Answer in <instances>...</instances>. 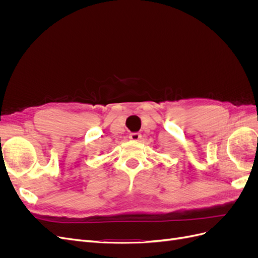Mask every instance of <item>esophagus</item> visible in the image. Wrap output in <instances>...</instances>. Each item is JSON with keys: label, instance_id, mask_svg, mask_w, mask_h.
Segmentation results:
<instances>
[{"label": "esophagus", "instance_id": "1", "mask_svg": "<svg viewBox=\"0 0 258 258\" xmlns=\"http://www.w3.org/2000/svg\"><path fill=\"white\" fill-rule=\"evenodd\" d=\"M141 135L138 134V132H132V134H130L129 136V139L132 140V141H139L140 139H141Z\"/></svg>", "mask_w": 258, "mask_h": 258}]
</instances>
